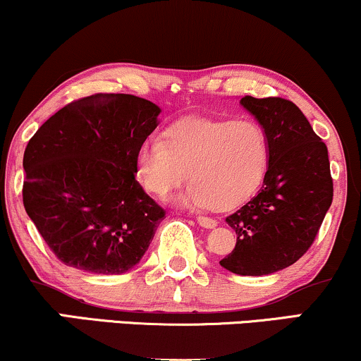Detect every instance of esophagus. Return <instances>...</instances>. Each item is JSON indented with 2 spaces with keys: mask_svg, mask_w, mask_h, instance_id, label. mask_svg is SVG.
Listing matches in <instances>:
<instances>
[{
  "mask_svg": "<svg viewBox=\"0 0 361 361\" xmlns=\"http://www.w3.org/2000/svg\"><path fill=\"white\" fill-rule=\"evenodd\" d=\"M197 222L200 227H203V228H215L216 227V220L210 219V216H198Z\"/></svg>",
  "mask_w": 361,
  "mask_h": 361,
  "instance_id": "1",
  "label": "esophagus"
}]
</instances>
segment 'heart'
I'll list each match as a JSON object with an SVG mask.
<instances>
[{
	"mask_svg": "<svg viewBox=\"0 0 361 361\" xmlns=\"http://www.w3.org/2000/svg\"><path fill=\"white\" fill-rule=\"evenodd\" d=\"M269 166V139L250 119L186 117L149 136L136 151L139 180L151 195L166 198L188 178L180 202L193 208L230 210L262 185Z\"/></svg>",
	"mask_w": 361,
	"mask_h": 361,
	"instance_id": "heart-1",
	"label": "heart"
}]
</instances>
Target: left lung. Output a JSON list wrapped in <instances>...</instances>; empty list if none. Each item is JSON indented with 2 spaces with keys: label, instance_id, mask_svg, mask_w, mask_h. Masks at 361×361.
<instances>
[{
  "label": "left lung",
  "instance_id": "1",
  "mask_svg": "<svg viewBox=\"0 0 361 361\" xmlns=\"http://www.w3.org/2000/svg\"><path fill=\"white\" fill-rule=\"evenodd\" d=\"M242 107L269 139L260 192L228 215L237 244L220 266L238 276H267L293 266L314 242L333 202L328 147L294 102L245 95Z\"/></svg>",
  "mask_w": 361,
  "mask_h": 361
}]
</instances>
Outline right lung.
I'll list each match as a JSON object with an SVG mask.
<instances>
[{
	"label": "right lung",
	"instance_id": "obj_1",
	"mask_svg": "<svg viewBox=\"0 0 361 361\" xmlns=\"http://www.w3.org/2000/svg\"><path fill=\"white\" fill-rule=\"evenodd\" d=\"M161 109L131 94H95L55 112L30 139L23 205L50 250L92 274L142 259L164 210L136 180V151Z\"/></svg>",
	"mask_w": 361,
	"mask_h": 361
}]
</instances>
